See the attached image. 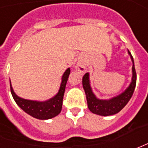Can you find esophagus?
<instances>
[{
  "label": "esophagus",
  "mask_w": 148,
  "mask_h": 148,
  "mask_svg": "<svg viewBox=\"0 0 148 148\" xmlns=\"http://www.w3.org/2000/svg\"><path fill=\"white\" fill-rule=\"evenodd\" d=\"M76 69L80 71L81 72H85L86 70V66L85 65V63H83V62H78L76 66Z\"/></svg>",
  "instance_id": "1"
}]
</instances>
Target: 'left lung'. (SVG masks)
<instances>
[{"instance_id":"1","label":"left lung","mask_w":148,"mask_h":148,"mask_svg":"<svg viewBox=\"0 0 148 148\" xmlns=\"http://www.w3.org/2000/svg\"><path fill=\"white\" fill-rule=\"evenodd\" d=\"M128 55L133 62L132 66V80L128 86L123 91L121 94L118 95L114 97L109 99H100L96 97V95L92 90L90 82V73H86L82 78L83 89L86 95L87 105L89 110L91 113L101 115V116H110L115 114L122 110L125 105L128 104L132 95L134 94V89L136 86L137 75L134 67V61L131 53L128 50Z\"/></svg>"}]
</instances>
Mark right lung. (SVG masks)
Segmentation results:
<instances>
[{
	"label": "right lung",
	"instance_id": "right-lung-1",
	"mask_svg": "<svg viewBox=\"0 0 148 148\" xmlns=\"http://www.w3.org/2000/svg\"><path fill=\"white\" fill-rule=\"evenodd\" d=\"M70 72H71L70 68H67L66 70L62 77V82L60 85L58 92L55 95L53 98L48 100L38 101V100H31V99L21 98L14 93L13 87L11 86L10 80L11 95L18 106L28 114H29L30 116L38 119H41V120L50 119L58 115L62 110V99H63V95L65 92L66 85L68 77L70 75Z\"/></svg>",
	"mask_w": 148,
	"mask_h": 148
}]
</instances>
